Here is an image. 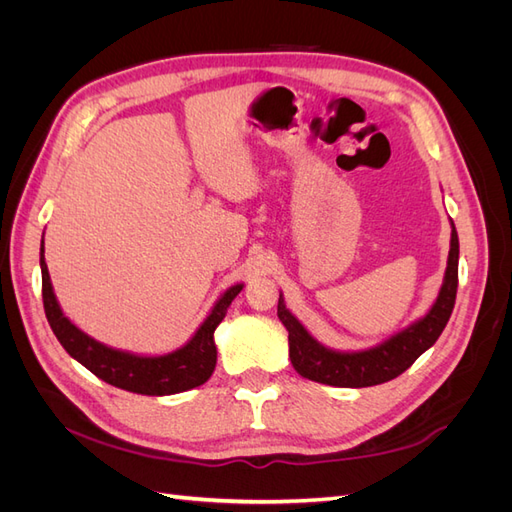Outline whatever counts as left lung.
Returning a JSON list of instances; mask_svg holds the SVG:
<instances>
[{
  "mask_svg": "<svg viewBox=\"0 0 512 512\" xmlns=\"http://www.w3.org/2000/svg\"><path fill=\"white\" fill-rule=\"evenodd\" d=\"M459 273V237L451 220V250H448L444 280L427 314L391 335L384 342L365 350H335L324 346L309 333L303 322L286 307L284 294L277 301V318L288 331L292 367L307 380L342 389H363L397 378L438 342L448 318L453 314Z\"/></svg>",
  "mask_w": 512,
  "mask_h": 512,
  "instance_id": "1",
  "label": "left lung"
}]
</instances>
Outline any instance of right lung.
Segmentation results:
<instances>
[{
    "mask_svg": "<svg viewBox=\"0 0 512 512\" xmlns=\"http://www.w3.org/2000/svg\"><path fill=\"white\" fill-rule=\"evenodd\" d=\"M40 271L46 320H49L64 350L100 380L117 386V389L151 397L190 391L211 378L215 361H218V348H215L213 333L224 320L230 303L235 301L245 286L235 284L224 290L220 299L209 309L207 318L200 322V327L181 348L164 354H138L98 342V339L76 327L64 314V309H61L55 297L49 267H46L44 260V232L40 245Z\"/></svg>",
    "mask_w": 512,
    "mask_h": 512,
    "instance_id": "right-lung-1",
    "label": "right lung"
}]
</instances>
